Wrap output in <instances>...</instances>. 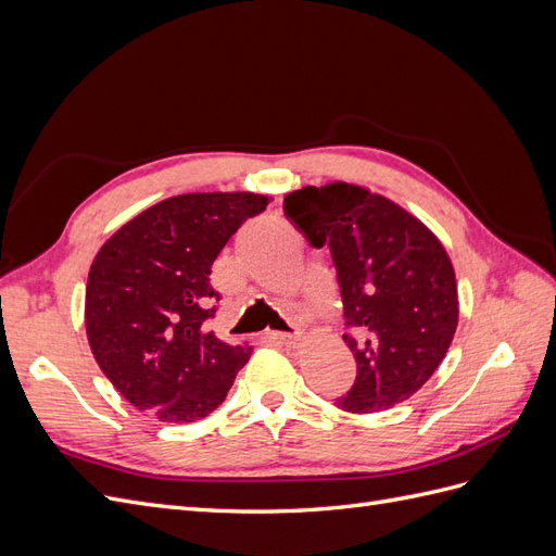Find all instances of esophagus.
<instances>
[{
	"label": "esophagus",
	"mask_w": 556,
	"mask_h": 556,
	"mask_svg": "<svg viewBox=\"0 0 556 556\" xmlns=\"http://www.w3.org/2000/svg\"><path fill=\"white\" fill-rule=\"evenodd\" d=\"M271 339L278 341V343H282V345H288V348H296V345L301 343V336H299V333H282V331H276V333H271Z\"/></svg>",
	"instance_id": "esophagus-1"
}]
</instances>
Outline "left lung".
<instances>
[{"mask_svg":"<svg viewBox=\"0 0 556 556\" xmlns=\"http://www.w3.org/2000/svg\"><path fill=\"white\" fill-rule=\"evenodd\" d=\"M285 217L339 271L345 345L357 362L348 413H378L410 399L445 359L459 323L457 278L439 237L392 199L362 185L294 190Z\"/></svg>","mask_w":556,"mask_h":556,"instance_id":"1","label":"left lung"}]
</instances>
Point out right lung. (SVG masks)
Here are the masks:
<instances>
[{
    "mask_svg": "<svg viewBox=\"0 0 556 556\" xmlns=\"http://www.w3.org/2000/svg\"><path fill=\"white\" fill-rule=\"evenodd\" d=\"M268 201L255 192L169 197L99 248L86 285L88 343L134 408L185 425L225 401L252 345H227L208 331L220 299L211 266Z\"/></svg>",
    "mask_w": 556,
    "mask_h": 556,
    "instance_id": "add662e5",
    "label": "right lung"
}]
</instances>
